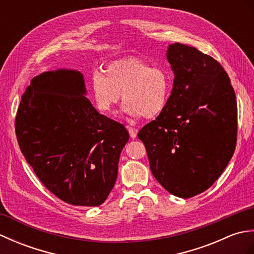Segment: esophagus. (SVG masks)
Returning a JSON list of instances; mask_svg holds the SVG:
<instances>
[{
  "mask_svg": "<svg viewBox=\"0 0 254 254\" xmlns=\"http://www.w3.org/2000/svg\"><path fill=\"white\" fill-rule=\"evenodd\" d=\"M127 130H128V133H130V136L132 138H135L136 137V135H137V128L132 127H128Z\"/></svg>",
  "mask_w": 254,
  "mask_h": 254,
  "instance_id": "obj_1",
  "label": "esophagus"
}]
</instances>
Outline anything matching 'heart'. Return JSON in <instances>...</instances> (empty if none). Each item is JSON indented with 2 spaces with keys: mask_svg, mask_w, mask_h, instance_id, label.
<instances>
[{
  "mask_svg": "<svg viewBox=\"0 0 254 254\" xmlns=\"http://www.w3.org/2000/svg\"><path fill=\"white\" fill-rule=\"evenodd\" d=\"M90 89L102 113H112L122 95L127 115L155 119L168 105L172 80L165 68L152 66L142 59L127 58L108 64L104 74L95 73Z\"/></svg>",
  "mask_w": 254,
  "mask_h": 254,
  "instance_id": "1",
  "label": "heart"
}]
</instances>
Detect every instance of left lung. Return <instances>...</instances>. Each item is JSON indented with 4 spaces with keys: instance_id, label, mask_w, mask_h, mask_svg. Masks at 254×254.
Returning a JSON list of instances; mask_svg holds the SVG:
<instances>
[{
    "instance_id": "obj_1",
    "label": "left lung",
    "mask_w": 254,
    "mask_h": 254,
    "mask_svg": "<svg viewBox=\"0 0 254 254\" xmlns=\"http://www.w3.org/2000/svg\"><path fill=\"white\" fill-rule=\"evenodd\" d=\"M175 74L166 109L139 130L152 174L169 193L189 198L223 174L237 143V101L224 67L194 47L167 50Z\"/></svg>"
}]
</instances>
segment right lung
Listing matches in <instances>:
<instances>
[{
    "label": "right lung",
    "instance_id": "add662e5",
    "mask_svg": "<svg viewBox=\"0 0 254 254\" xmlns=\"http://www.w3.org/2000/svg\"><path fill=\"white\" fill-rule=\"evenodd\" d=\"M85 95L78 71L38 75L21 96L15 132L27 163L52 194L71 205L99 206L115 187L128 132Z\"/></svg>",
    "mask_w": 254,
    "mask_h": 254
}]
</instances>
